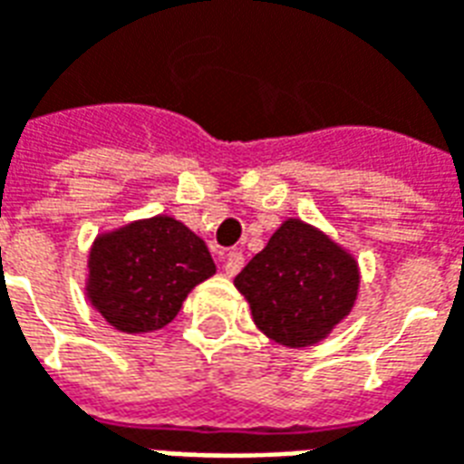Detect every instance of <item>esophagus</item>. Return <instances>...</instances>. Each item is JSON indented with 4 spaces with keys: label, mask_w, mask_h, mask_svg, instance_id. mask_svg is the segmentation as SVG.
Returning a JSON list of instances; mask_svg holds the SVG:
<instances>
[{
    "label": "esophagus",
    "mask_w": 464,
    "mask_h": 464,
    "mask_svg": "<svg viewBox=\"0 0 464 464\" xmlns=\"http://www.w3.org/2000/svg\"><path fill=\"white\" fill-rule=\"evenodd\" d=\"M243 263H246V258H243L241 250H231L228 253V258H226V263H223V273L228 277H233L236 273H241Z\"/></svg>",
    "instance_id": "esophagus-1"
}]
</instances>
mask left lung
Instances as JSON below:
<instances>
[{
    "label": "left lung",
    "mask_w": 464,
    "mask_h": 464,
    "mask_svg": "<svg viewBox=\"0 0 464 464\" xmlns=\"http://www.w3.org/2000/svg\"><path fill=\"white\" fill-rule=\"evenodd\" d=\"M233 285L267 339L300 349L319 344L349 317L359 293V263L324 231L287 218Z\"/></svg>",
    "instance_id": "obj_1"
}]
</instances>
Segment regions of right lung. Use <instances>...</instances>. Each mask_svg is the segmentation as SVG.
<instances>
[{"instance_id": "right-lung-1", "label": "right lung", "mask_w": 464, "mask_h": 464, "mask_svg": "<svg viewBox=\"0 0 464 464\" xmlns=\"http://www.w3.org/2000/svg\"><path fill=\"white\" fill-rule=\"evenodd\" d=\"M214 273V258L197 233L160 214L95 236L85 297L110 327L145 334L167 327L187 295Z\"/></svg>"}]
</instances>
